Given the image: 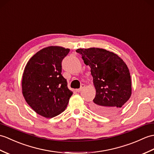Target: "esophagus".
Returning a JSON list of instances; mask_svg holds the SVG:
<instances>
[{"mask_svg": "<svg viewBox=\"0 0 154 154\" xmlns=\"http://www.w3.org/2000/svg\"><path fill=\"white\" fill-rule=\"evenodd\" d=\"M85 88V85H81V87H80V88H79V89H77L76 90V91L77 92H80L81 91H82L83 90V88Z\"/></svg>", "mask_w": 154, "mask_h": 154, "instance_id": "obj_1", "label": "esophagus"}]
</instances>
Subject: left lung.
<instances>
[{"mask_svg":"<svg viewBox=\"0 0 154 154\" xmlns=\"http://www.w3.org/2000/svg\"><path fill=\"white\" fill-rule=\"evenodd\" d=\"M85 64L90 66L96 89L91 108L109 116L117 113L132 94L131 74L125 62L116 54L99 48H79Z\"/></svg>","mask_w":154,"mask_h":154,"instance_id":"left-lung-1","label":"left lung"}]
</instances>
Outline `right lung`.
I'll return each instance as SVG.
<instances>
[{
	"label": "right lung",
	"instance_id": "add662e5",
	"mask_svg": "<svg viewBox=\"0 0 154 154\" xmlns=\"http://www.w3.org/2000/svg\"><path fill=\"white\" fill-rule=\"evenodd\" d=\"M69 48L50 46L28 61L23 71L22 94L31 108L42 117L58 116L67 108L73 92L62 73V61Z\"/></svg>",
	"mask_w": 154,
	"mask_h": 154
}]
</instances>
